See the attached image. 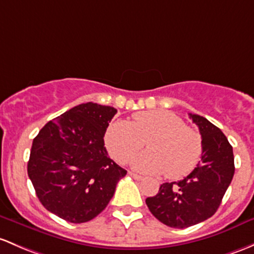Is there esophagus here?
<instances>
[{
    "label": "esophagus",
    "instance_id": "1",
    "mask_svg": "<svg viewBox=\"0 0 254 254\" xmlns=\"http://www.w3.org/2000/svg\"><path fill=\"white\" fill-rule=\"evenodd\" d=\"M129 175L131 176V178H134L135 180H143V176H141V175H138V174H135V173H132V172H129Z\"/></svg>",
    "mask_w": 254,
    "mask_h": 254
}]
</instances>
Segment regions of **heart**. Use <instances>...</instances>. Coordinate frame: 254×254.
I'll return each instance as SVG.
<instances>
[{
	"label": "heart",
	"mask_w": 254,
	"mask_h": 254,
	"mask_svg": "<svg viewBox=\"0 0 254 254\" xmlns=\"http://www.w3.org/2000/svg\"><path fill=\"white\" fill-rule=\"evenodd\" d=\"M147 141L149 151L131 159V167L141 173H163L170 180L189 175L202 156L201 135L185 127L180 117L168 111L135 113L132 123L116 120L106 130L105 142L111 156L127 163Z\"/></svg>",
	"instance_id": "1"
}]
</instances>
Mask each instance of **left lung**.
Wrapping results in <instances>:
<instances>
[{
	"label": "left lung",
	"instance_id": "left-lung-1",
	"mask_svg": "<svg viewBox=\"0 0 254 254\" xmlns=\"http://www.w3.org/2000/svg\"><path fill=\"white\" fill-rule=\"evenodd\" d=\"M202 136L201 162L183 180L164 183L146 198L149 212L170 228L185 229L212 217L234 178L233 147L219 127L191 114Z\"/></svg>",
	"mask_w": 254,
	"mask_h": 254
}]
</instances>
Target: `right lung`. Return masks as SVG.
I'll use <instances>...</instances> for the list:
<instances>
[{"label": "right lung", "instance_id": "1", "mask_svg": "<svg viewBox=\"0 0 254 254\" xmlns=\"http://www.w3.org/2000/svg\"><path fill=\"white\" fill-rule=\"evenodd\" d=\"M117 109L87 102L47 123L34 138L28 175L57 217L86 223L107 207L127 170L108 157L103 136Z\"/></svg>", "mask_w": 254, "mask_h": 254}]
</instances>
